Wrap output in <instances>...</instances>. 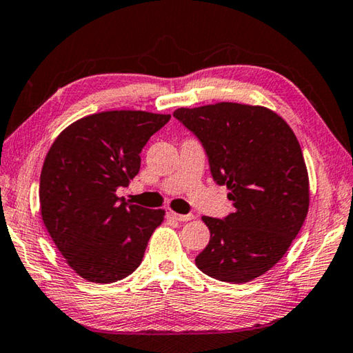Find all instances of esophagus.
<instances>
[{
    "instance_id": "1",
    "label": "esophagus",
    "mask_w": 353,
    "mask_h": 353,
    "mask_svg": "<svg viewBox=\"0 0 353 353\" xmlns=\"http://www.w3.org/2000/svg\"><path fill=\"white\" fill-rule=\"evenodd\" d=\"M166 215H168V216H171L172 220H177V221H190V220H193V218H194V215H193V214L181 215V214H176V212H172V210H168V212H166Z\"/></svg>"
}]
</instances>
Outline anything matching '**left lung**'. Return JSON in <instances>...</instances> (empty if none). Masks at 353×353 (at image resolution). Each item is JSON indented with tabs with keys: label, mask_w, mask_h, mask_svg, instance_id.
<instances>
[{
	"label": "left lung",
	"mask_w": 353,
	"mask_h": 353,
	"mask_svg": "<svg viewBox=\"0 0 353 353\" xmlns=\"http://www.w3.org/2000/svg\"><path fill=\"white\" fill-rule=\"evenodd\" d=\"M174 117L199 138L212 177L226 185L234 212L203 216L209 245L201 272L240 284L264 275L286 254L310 207V179L299 139L275 111L220 102L177 108Z\"/></svg>",
	"instance_id": "1"
}]
</instances>
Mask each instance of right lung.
I'll list each match as a JSON object with an SVG mask.
<instances>
[{
	"instance_id": "add662e5",
	"label": "right lung",
	"mask_w": 353,
	"mask_h": 353,
	"mask_svg": "<svg viewBox=\"0 0 353 353\" xmlns=\"http://www.w3.org/2000/svg\"><path fill=\"white\" fill-rule=\"evenodd\" d=\"M171 114L116 110L65 127L43 161L41 215L70 268L91 283H114L141 264L165 210L117 198L141 166V150Z\"/></svg>"
}]
</instances>
